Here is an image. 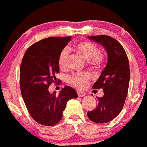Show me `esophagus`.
Listing matches in <instances>:
<instances>
[{"label":"esophagus","mask_w":147,"mask_h":147,"mask_svg":"<svg viewBox=\"0 0 147 147\" xmlns=\"http://www.w3.org/2000/svg\"><path fill=\"white\" fill-rule=\"evenodd\" d=\"M77 94H78V97H83L86 95V93H83V92H81V91H78H78H77Z\"/></svg>","instance_id":"34e87169"}]
</instances>
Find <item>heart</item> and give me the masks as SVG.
<instances>
[{
	"instance_id": "1",
	"label": "heart",
	"mask_w": 147,
	"mask_h": 147,
	"mask_svg": "<svg viewBox=\"0 0 147 147\" xmlns=\"http://www.w3.org/2000/svg\"><path fill=\"white\" fill-rule=\"evenodd\" d=\"M76 51L88 61V64L93 69H98L103 66L105 61V56L99 51L96 45L88 41H81L76 45ZM69 51L64 48L60 52L58 58L59 67L62 70L67 68ZM90 76L88 73L74 74L67 77V82L78 89H84L88 84Z\"/></svg>"
}]
</instances>
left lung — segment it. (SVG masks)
<instances>
[{
  "instance_id": "left-lung-1",
  "label": "left lung",
  "mask_w": 147,
  "mask_h": 147,
  "mask_svg": "<svg viewBox=\"0 0 147 147\" xmlns=\"http://www.w3.org/2000/svg\"><path fill=\"white\" fill-rule=\"evenodd\" d=\"M88 38L103 46L108 58L106 66L92 87L102 89L104 96L97 98L96 107L87 115L96 123H106L118 115L125 104L130 77L129 60L123 47L115 39L107 35Z\"/></svg>"
}]
</instances>
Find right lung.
<instances>
[{
    "label": "right lung",
    "instance_id": "1",
    "mask_svg": "<svg viewBox=\"0 0 147 147\" xmlns=\"http://www.w3.org/2000/svg\"><path fill=\"white\" fill-rule=\"evenodd\" d=\"M71 37H51L35 42L25 51L20 69L21 94L30 116L37 123L53 126L63 115L66 102L78 98L73 88L65 86L59 96L48 88L59 82L58 58ZM60 84H59V85Z\"/></svg>",
    "mask_w": 147,
    "mask_h": 147
}]
</instances>
